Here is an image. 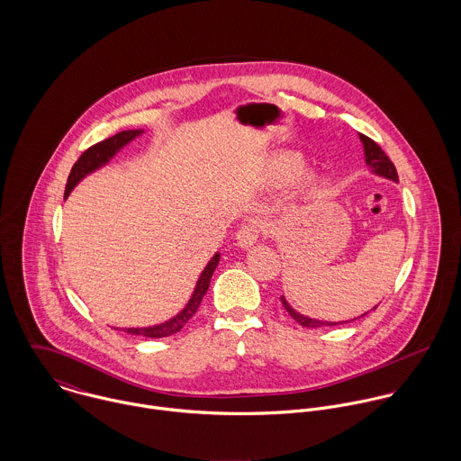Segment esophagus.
Wrapping results in <instances>:
<instances>
[{"mask_svg": "<svg viewBox=\"0 0 461 461\" xmlns=\"http://www.w3.org/2000/svg\"><path fill=\"white\" fill-rule=\"evenodd\" d=\"M263 223L259 220H249L241 225V229L236 234V245L240 249H252L258 243V238L261 234Z\"/></svg>", "mask_w": 461, "mask_h": 461, "instance_id": "34e87169", "label": "esophagus"}]
</instances>
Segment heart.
<instances>
[{"label":"heart","mask_w":461,"mask_h":461,"mask_svg":"<svg viewBox=\"0 0 461 461\" xmlns=\"http://www.w3.org/2000/svg\"><path fill=\"white\" fill-rule=\"evenodd\" d=\"M302 161L298 156L294 154H282L276 161H275V168H273V177L275 181H287L289 177L294 176V172L300 168Z\"/></svg>","instance_id":"b5f03b06"}]
</instances>
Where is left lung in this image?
<instances>
[{
    "mask_svg": "<svg viewBox=\"0 0 461 461\" xmlns=\"http://www.w3.org/2000/svg\"><path fill=\"white\" fill-rule=\"evenodd\" d=\"M360 136V140H362V143H364V154H366V163H367V167L371 168V172L373 174H376V176H382V177H385V179H391V181H394V183H399V177H397V172H395L394 163L389 159V156L382 150V147L375 141V140H371L369 136H366V134H358ZM280 300H282V305H284V309L289 312V316L296 321V323H300L302 327H305V329H320V327H335V325H344V323H349V321H340V323H335V321H320V320H312V318H307V316H303V314H300V312H296L287 302H285V298L284 296H280ZM378 307V305H376ZM375 307V309H376ZM367 314V312H366ZM366 314H362V316H366ZM360 316V318H362ZM358 320V318H357ZM353 321V320H351Z\"/></svg>",
    "mask_w": 461,
    "mask_h": 461,
    "instance_id": "1",
    "label": "left lung"
}]
</instances>
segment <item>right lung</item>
<instances>
[{
	"label": "right lung",
	"mask_w": 461,
	"mask_h": 461,
	"mask_svg": "<svg viewBox=\"0 0 461 461\" xmlns=\"http://www.w3.org/2000/svg\"><path fill=\"white\" fill-rule=\"evenodd\" d=\"M141 130H130V131L117 132L115 136L112 138H106L92 147H88L81 156L79 159L74 163L70 174H68V179H67L66 186V197H68V194L72 192V188L85 177L88 176L90 172L101 168L103 165H106L124 145H128L131 140H134L136 136L141 134ZM220 263V254H214V258L207 263V266L203 267V271L200 273L198 276L197 285H195V291L190 298V302L186 303V307L177 314L174 316L172 320L161 323V325H156V327H147V329H126L124 331L132 333V335H143V337H150V339H159V337H168V335H174L177 333L183 327H186V323L195 316V312L198 311V305L203 298V294L207 293L209 289V282H211V276L216 269V266Z\"/></svg>",
	"instance_id": "obj_1"
}]
</instances>
